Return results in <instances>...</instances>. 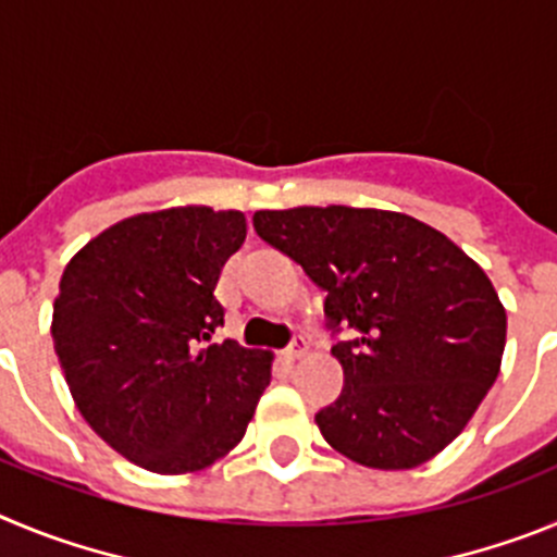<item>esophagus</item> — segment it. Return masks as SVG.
Segmentation results:
<instances>
[{
    "instance_id": "obj_1",
    "label": "esophagus",
    "mask_w": 557,
    "mask_h": 557,
    "mask_svg": "<svg viewBox=\"0 0 557 557\" xmlns=\"http://www.w3.org/2000/svg\"><path fill=\"white\" fill-rule=\"evenodd\" d=\"M307 351H309L307 339H304L301 334H298V337H295L293 343H289V346H287L284 357H287V359H304V357H307Z\"/></svg>"
}]
</instances>
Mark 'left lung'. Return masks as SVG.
Wrapping results in <instances>:
<instances>
[{"label":"left lung","mask_w":557,"mask_h":557,"mask_svg":"<svg viewBox=\"0 0 557 557\" xmlns=\"http://www.w3.org/2000/svg\"><path fill=\"white\" fill-rule=\"evenodd\" d=\"M256 234L321 289L346 385L314 416L368 469H416L462 432L499 376L508 314L485 270L416 218L351 206L256 211Z\"/></svg>","instance_id":"left-lung-1"}]
</instances>
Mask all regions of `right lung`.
I'll return each instance as SVG.
<instances>
[{
	"label": "right lung",
	"mask_w": 557,
	"mask_h": 557,
	"mask_svg": "<svg viewBox=\"0 0 557 557\" xmlns=\"http://www.w3.org/2000/svg\"><path fill=\"white\" fill-rule=\"evenodd\" d=\"M243 211L136 214L83 245L61 275L52 339L88 426L156 474H191L228 455L270 385L273 354L211 343L214 287L243 248Z\"/></svg>",
	"instance_id": "add662e5"
}]
</instances>
